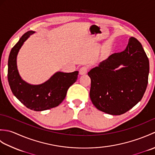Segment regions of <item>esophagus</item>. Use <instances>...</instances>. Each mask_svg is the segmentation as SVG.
<instances>
[{
	"instance_id": "esophagus-1",
	"label": "esophagus",
	"mask_w": 155,
	"mask_h": 155,
	"mask_svg": "<svg viewBox=\"0 0 155 155\" xmlns=\"http://www.w3.org/2000/svg\"><path fill=\"white\" fill-rule=\"evenodd\" d=\"M88 70V67L87 66H83V67H82L80 70H79V73L80 74L83 75V74H85L87 73V71Z\"/></svg>"
}]
</instances>
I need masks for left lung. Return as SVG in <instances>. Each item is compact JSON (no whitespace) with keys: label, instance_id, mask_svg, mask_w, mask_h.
Instances as JSON below:
<instances>
[{"label":"left lung","instance_id":"obj_1","mask_svg":"<svg viewBox=\"0 0 155 155\" xmlns=\"http://www.w3.org/2000/svg\"><path fill=\"white\" fill-rule=\"evenodd\" d=\"M149 73V61L142 45L130 37L124 51L111 54L88 72L92 103L107 114L125 113L142 99Z\"/></svg>","mask_w":155,"mask_h":155}]
</instances>
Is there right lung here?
<instances>
[{
    "label": "right lung",
    "mask_w": 155,
    "mask_h": 155,
    "mask_svg": "<svg viewBox=\"0 0 155 155\" xmlns=\"http://www.w3.org/2000/svg\"><path fill=\"white\" fill-rule=\"evenodd\" d=\"M35 33L28 31L23 35L11 49L8 61V81L13 94L25 107L35 111H42L58 106L66 97L67 91L78 78V72H57L45 83L30 84L20 76L16 57L24 42Z\"/></svg>",
    "instance_id": "obj_1"
}]
</instances>
